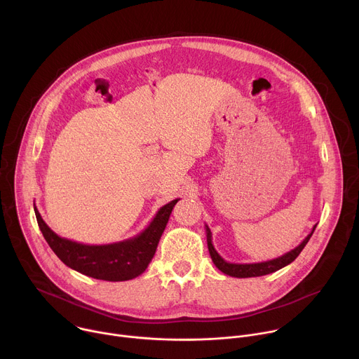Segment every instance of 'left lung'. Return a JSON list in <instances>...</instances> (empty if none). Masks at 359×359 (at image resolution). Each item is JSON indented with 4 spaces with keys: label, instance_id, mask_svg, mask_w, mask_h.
<instances>
[{
    "label": "left lung",
    "instance_id": "1",
    "mask_svg": "<svg viewBox=\"0 0 359 359\" xmlns=\"http://www.w3.org/2000/svg\"><path fill=\"white\" fill-rule=\"evenodd\" d=\"M317 226L313 227L311 233L306 236L301 244H298L294 250L285 252L281 257L269 260V262H263V263H252V264H236V263H229L224 259H222V255L216 251L213 243H212V231L209 229V226H206V236H208V247H209V252L210 257L215 263V266L224 274L231 276V277H237V278H248V277H260V276H266L270 273H274L285 266H288L290 263H292L298 254L302 251V248L305 247V244L309 243V240L311 238L314 230Z\"/></svg>",
    "mask_w": 359,
    "mask_h": 359
}]
</instances>
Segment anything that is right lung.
Masks as SVG:
<instances>
[{
	"label": "right lung",
	"instance_id": "add662e5",
	"mask_svg": "<svg viewBox=\"0 0 359 359\" xmlns=\"http://www.w3.org/2000/svg\"><path fill=\"white\" fill-rule=\"evenodd\" d=\"M177 201L179 198H175L161 208L150 224L137 236L102 245L82 244L60 237L42 220L35 203L34 210L43 238L65 266L96 280L126 281L147 269Z\"/></svg>",
	"mask_w": 359,
	"mask_h": 359
}]
</instances>
